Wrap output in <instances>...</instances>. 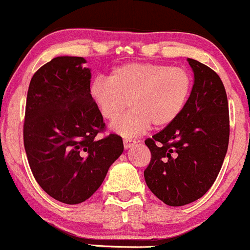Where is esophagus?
<instances>
[{"label":"esophagus","mask_w":250,"mask_h":250,"mask_svg":"<svg viewBox=\"0 0 250 250\" xmlns=\"http://www.w3.org/2000/svg\"><path fill=\"white\" fill-rule=\"evenodd\" d=\"M135 145H136V141H134V140H125V141H123V146H125V149L131 148Z\"/></svg>","instance_id":"34e87169"}]
</instances>
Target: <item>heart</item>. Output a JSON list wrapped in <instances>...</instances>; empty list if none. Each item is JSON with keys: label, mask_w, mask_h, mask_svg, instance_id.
I'll return each instance as SVG.
<instances>
[{"label": "heart", "mask_w": 250, "mask_h": 250, "mask_svg": "<svg viewBox=\"0 0 250 250\" xmlns=\"http://www.w3.org/2000/svg\"><path fill=\"white\" fill-rule=\"evenodd\" d=\"M193 80L187 70L161 63H125L109 80L97 77L89 89L104 120L114 121L130 103L133 108L111 125L123 137H136L150 128L173 123L187 104Z\"/></svg>", "instance_id": "obj_1"}]
</instances>
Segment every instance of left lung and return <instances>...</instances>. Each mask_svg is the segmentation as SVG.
<instances>
[{
	"mask_svg": "<svg viewBox=\"0 0 250 250\" xmlns=\"http://www.w3.org/2000/svg\"><path fill=\"white\" fill-rule=\"evenodd\" d=\"M187 61L194 73L187 104L173 123L145 141L151 153L146 183L171 207L188 205L207 193L220 173L229 142L225 85L206 64Z\"/></svg>",
	"mask_w": 250,
	"mask_h": 250,
	"instance_id": "left-lung-1",
	"label": "left lung"
}]
</instances>
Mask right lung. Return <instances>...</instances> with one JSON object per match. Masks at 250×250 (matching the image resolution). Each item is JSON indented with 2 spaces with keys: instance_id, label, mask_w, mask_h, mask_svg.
<instances>
[{
  "instance_id": "obj_1",
  "label": "right lung",
  "mask_w": 250,
  "mask_h": 250,
  "mask_svg": "<svg viewBox=\"0 0 250 250\" xmlns=\"http://www.w3.org/2000/svg\"><path fill=\"white\" fill-rule=\"evenodd\" d=\"M83 57L59 56L31 77L23 127L34 177L53 199L88 200L123 153L120 136L97 140L103 117L90 97L91 73Z\"/></svg>"
}]
</instances>
